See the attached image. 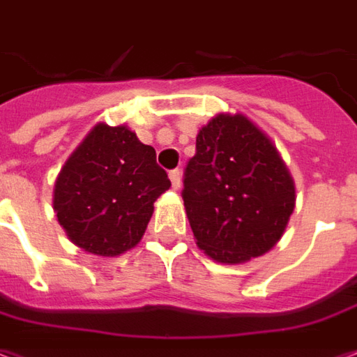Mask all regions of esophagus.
I'll list each match as a JSON object with an SVG mask.
<instances>
[{
  "mask_svg": "<svg viewBox=\"0 0 357 357\" xmlns=\"http://www.w3.org/2000/svg\"><path fill=\"white\" fill-rule=\"evenodd\" d=\"M169 178H171L173 190H181V186H182V173H181V171H178V169H175V171H171V173H169Z\"/></svg>",
  "mask_w": 357,
  "mask_h": 357,
  "instance_id": "1",
  "label": "esophagus"
}]
</instances>
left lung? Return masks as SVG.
Here are the masks:
<instances>
[{
    "mask_svg": "<svg viewBox=\"0 0 357 357\" xmlns=\"http://www.w3.org/2000/svg\"><path fill=\"white\" fill-rule=\"evenodd\" d=\"M182 199L197 247L213 261L243 264L282 239L295 181L259 125L222 112L197 132Z\"/></svg>",
    "mask_w": 357,
    "mask_h": 357,
    "instance_id": "left-lung-1",
    "label": "left lung"
}]
</instances>
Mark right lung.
<instances>
[{"mask_svg": "<svg viewBox=\"0 0 357 357\" xmlns=\"http://www.w3.org/2000/svg\"><path fill=\"white\" fill-rule=\"evenodd\" d=\"M169 186L152 146L127 125L100 121L62 165L53 209L74 245L96 257H118L142 239L153 202Z\"/></svg>", "mask_w": 357, "mask_h": 357, "instance_id": "1", "label": "right lung"}]
</instances>
